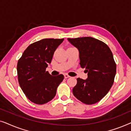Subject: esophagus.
Returning a JSON list of instances; mask_svg holds the SVG:
<instances>
[{"label": "esophagus", "mask_w": 131, "mask_h": 131, "mask_svg": "<svg viewBox=\"0 0 131 131\" xmlns=\"http://www.w3.org/2000/svg\"><path fill=\"white\" fill-rule=\"evenodd\" d=\"M70 76H69V75L68 74H64V78H65V79H67V78H70Z\"/></svg>", "instance_id": "obj_1"}]
</instances>
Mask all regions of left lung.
Returning a JSON list of instances; mask_svg holds the SVG:
<instances>
[{"mask_svg":"<svg viewBox=\"0 0 131 131\" xmlns=\"http://www.w3.org/2000/svg\"><path fill=\"white\" fill-rule=\"evenodd\" d=\"M79 52L80 67L88 79H77L73 94L84 104H94L108 92L114 83L116 64L111 50L105 43L91 37L68 38Z\"/></svg>","mask_w":131,"mask_h":131,"instance_id":"left-lung-1","label":"left lung"}]
</instances>
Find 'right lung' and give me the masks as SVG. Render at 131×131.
Wrapping results in <instances>:
<instances>
[{"label": "right lung", "instance_id": "1", "mask_svg": "<svg viewBox=\"0 0 131 131\" xmlns=\"http://www.w3.org/2000/svg\"><path fill=\"white\" fill-rule=\"evenodd\" d=\"M64 39H43L27 48L17 64L18 79L30 101L43 104L55 97L57 89L64 77L53 76L46 71L54 52Z\"/></svg>", "mask_w": 131, "mask_h": 131}]
</instances>
